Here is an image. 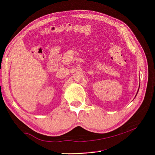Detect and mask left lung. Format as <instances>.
I'll list each match as a JSON object with an SVG mask.
<instances>
[{
	"mask_svg": "<svg viewBox=\"0 0 155 155\" xmlns=\"http://www.w3.org/2000/svg\"><path fill=\"white\" fill-rule=\"evenodd\" d=\"M137 93H138V92H137Z\"/></svg>",
	"mask_w": 155,
	"mask_h": 155,
	"instance_id": "8db88e82",
	"label": "left lung"
}]
</instances>
